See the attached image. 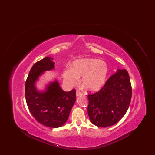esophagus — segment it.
<instances>
[{
  "label": "esophagus",
  "instance_id": "34e87169",
  "mask_svg": "<svg viewBox=\"0 0 155 155\" xmlns=\"http://www.w3.org/2000/svg\"><path fill=\"white\" fill-rule=\"evenodd\" d=\"M76 95H77V97L81 96V95H82V93L80 91H77V92H76Z\"/></svg>",
  "mask_w": 155,
  "mask_h": 155
}]
</instances>
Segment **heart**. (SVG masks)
<instances>
[{"label": "heart", "mask_w": 155, "mask_h": 155, "mask_svg": "<svg viewBox=\"0 0 155 155\" xmlns=\"http://www.w3.org/2000/svg\"><path fill=\"white\" fill-rule=\"evenodd\" d=\"M109 69L107 63L102 60L84 58L76 60L71 68L64 70L63 82L68 87L77 84L82 77V84L88 91H97L105 84Z\"/></svg>", "instance_id": "b5f03b06"}]
</instances>
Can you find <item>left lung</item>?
Instances as JSON below:
<instances>
[{
  "label": "left lung",
  "instance_id": "1",
  "mask_svg": "<svg viewBox=\"0 0 155 155\" xmlns=\"http://www.w3.org/2000/svg\"><path fill=\"white\" fill-rule=\"evenodd\" d=\"M131 96L127 71L117 70L99 92L88 95L87 111L91 123L101 127L115 124L127 112Z\"/></svg>",
  "mask_w": 155,
  "mask_h": 155
}]
</instances>
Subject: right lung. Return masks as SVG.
I'll use <instances>...</instances> for the list:
<instances>
[{
    "instance_id": "add662e5",
    "label": "right lung",
    "mask_w": 155,
    "mask_h": 155,
    "mask_svg": "<svg viewBox=\"0 0 155 155\" xmlns=\"http://www.w3.org/2000/svg\"><path fill=\"white\" fill-rule=\"evenodd\" d=\"M51 57H45L31 68L25 85L28 107L35 119L46 127L56 128L66 123L76 101V91L64 92L57 80L49 84L44 92L36 88V82L45 71L54 68Z\"/></svg>"
}]
</instances>
